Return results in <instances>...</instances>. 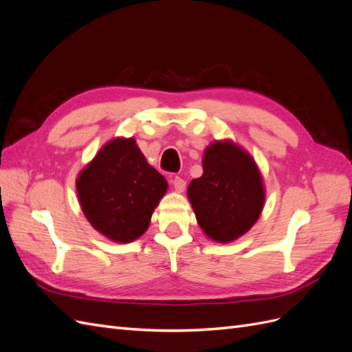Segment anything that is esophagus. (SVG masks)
Returning <instances> with one entry per match:
<instances>
[{
	"label": "esophagus",
	"instance_id": "obj_1",
	"mask_svg": "<svg viewBox=\"0 0 352 352\" xmlns=\"http://www.w3.org/2000/svg\"><path fill=\"white\" fill-rule=\"evenodd\" d=\"M172 184H173V186H175V189L177 190V192H184L185 188H186V182H185L182 177H179V176H175L172 179Z\"/></svg>",
	"mask_w": 352,
	"mask_h": 352
}]
</instances>
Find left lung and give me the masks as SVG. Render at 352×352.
I'll use <instances>...</instances> for the list:
<instances>
[{
    "instance_id": "8db88e82",
    "label": "left lung",
    "mask_w": 352,
    "mask_h": 352,
    "mask_svg": "<svg viewBox=\"0 0 352 352\" xmlns=\"http://www.w3.org/2000/svg\"><path fill=\"white\" fill-rule=\"evenodd\" d=\"M197 221L208 238L235 241L258 220L264 185L252 157L232 141L212 142L202 157V176L188 186Z\"/></svg>"
}]
</instances>
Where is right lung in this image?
Instances as JSON below:
<instances>
[{
	"mask_svg": "<svg viewBox=\"0 0 352 352\" xmlns=\"http://www.w3.org/2000/svg\"><path fill=\"white\" fill-rule=\"evenodd\" d=\"M83 214L105 238L127 243L150 226L167 182L146 163L133 138L105 144L76 180Z\"/></svg>",
	"mask_w": 352,
	"mask_h": 352,
	"instance_id": "right-lung-1",
	"label": "right lung"
}]
</instances>
